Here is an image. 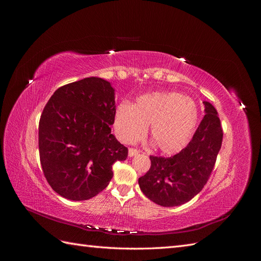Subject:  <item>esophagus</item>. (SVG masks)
<instances>
[{"label": "esophagus", "mask_w": 261, "mask_h": 261, "mask_svg": "<svg viewBox=\"0 0 261 261\" xmlns=\"http://www.w3.org/2000/svg\"><path fill=\"white\" fill-rule=\"evenodd\" d=\"M138 153H139V150H137L135 148H129L128 149V155L129 156H134V155H136Z\"/></svg>", "instance_id": "obj_1"}]
</instances>
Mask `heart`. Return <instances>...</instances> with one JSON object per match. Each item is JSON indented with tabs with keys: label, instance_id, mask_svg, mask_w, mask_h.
Listing matches in <instances>:
<instances>
[{
	"label": "heart",
	"instance_id": "obj_1",
	"mask_svg": "<svg viewBox=\"0 0 261 261\" xmlns=\"http://www.w3.org/2000/svg\"><path fill=\"white\" fill-rule=\"evenodd\" d=\"M198 108L179 92H154L139 97L135 105L123 102L114 115V129L125 144L141 139L150 126L156 150L173 154L185 148L198 123Z\"/></svg>",
	"mask_w": 261,
	"mask_h": 261
}]
</instances>
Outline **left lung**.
Returning <instances> with one entry per match:
<instances>
[{
  "label": "left lung",
  "mask_w": 261,
  "mask_h": 261,
  "mask_svg": "<svg viewBox=\"0 0 261 261\" xmlns=\"http://www.w3.org/2000/svg\"><path fill=\"white\" fill-rule=\"evenodd\" d=\"M204 112L192 140L170 158L150 155L151 167L138 184L147 198L162 207L180 206L200 193L211 175L222 145L217 110L203 101Z\"/></svg>",
  "instance_id": "obj_1"
}]
</instances>
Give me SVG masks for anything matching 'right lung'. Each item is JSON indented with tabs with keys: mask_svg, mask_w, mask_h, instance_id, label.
<instances>
[{
	"mask_svg": "<svg viewBox=\"0 0 261 261\" xmlns=\"http://www.w3.org/2000/svg\"><path fill=\"white\" fill-rule=\"evenodd\" d=\"M114 89L99 77L62 86L45 105L39 122V154L55 193L70 200L98 195L113 176L112 165L128 149L111 133Z\"/></svg>",
	"mask_w": 261,
	"mask_h": 261,
	"instance_id": "right-lung-1",
	"label": "right lung"
}]
</instances>
